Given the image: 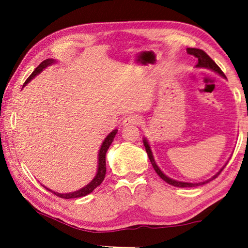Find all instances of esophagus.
<instances>
[{
	"instance_id": "esophagus-1",
	"label": "esophagus",
	"mask_w": 248,
	"mask_h": 248,
	"mask_svg": "<svg viewBox=\"0 0 248 248\" xmlns=\"http://www.w3.org/2000/svg\"><path fill=\"white\" fill-rule=\"evenodd\" d=\"M142 121V118L139 116L137 114H132V115H128L124 118L123 121V124L125 126H128V125H133V124H140Z\"/></svg>"
}]
</instances>
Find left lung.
<instances>
[{
	"label": "left lung",
	"instance_id": "1",
	"mask_svg": "<svg viewBox=\"0 0 248 248\" xmlns=\"http://www.w3.org/2000/svg\"><path fill=\"white\" fill-rule=\"evenodd\" d=\"M186 50H187V53L189 54V55H193L194 57H196V59H198V65H196V66H199V67H206V69H211V70L215 71V72L219 73L220 76L225 77V74H223L221 69H220V67L217 65L215 61H213L211 57H210L208 54L204 52V50L199 49V48H187ZM143 144H144V147H145V151H147V154H148V157H149V159H150L151 165L154 166V169L155 170V172H157V174L160 176V178L164 179L166 183H168V184H170L172 186H176V187H194V186L206 184V183L211 182L212 179H215V178L218 177V176L220 175V172H221L222 169H223V168H221V169H220V171L217 172V174L213 176V177H211V178L208 179V181H205V182H202V183H195V184H193V183H184V182L174 181V179L167 177V176H166L164 172H162L160 169H159L157 164H155V159H154V155H152L150 145H149L147 140H143Z\"/></svg>",
	"mask_w": 248,
	"mask_h": 248
}]
</instances>
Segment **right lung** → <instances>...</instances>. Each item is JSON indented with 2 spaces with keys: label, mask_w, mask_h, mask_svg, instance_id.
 I'll list each match as a JSON object with an SVG mask.
<instances>
[{
  "label": "right lung",
  "mask_w": 248,
  "mask_h": 248,
  "mask_svg": "<svg viewBox=\"0 0 248 248\" xmlns=\"http://www.w3.org/2000/svg\"><path fill=\"white\" fill-rule=\"evenodd\" d=\"M52 63H54V60H52V59L43 61V62L36 67L35 71H33V72L30 74V77L26 80L25 84L28 83L30 80L33 79V78H35L37 74L42 72V71L45 69V67L50 65ZM25 84H23V86H25ZM116 133H117V130H114L113 132H110V134H108V137L105 139L103 144H101L100 150H99V158H98V160H99V161H98V164H99V165H98V171H97L96 176H94V178L89 183V184H88L87 186H84L83 188L79 189V191H76V192H72V193H66V194H61V193H56L54 191H50L49 188H46V189H48V191L54 193V194H55L56 196H59V198H62V199H77V198H82V196H86L88 194H90V193L93 192L94 188L98 187V186H99L104 181L105 175H106V152L108 150V148H109V145L111 144V142H113Z\"/></svg>",
  "instance_id": "obj_1"
}]
</instances>
